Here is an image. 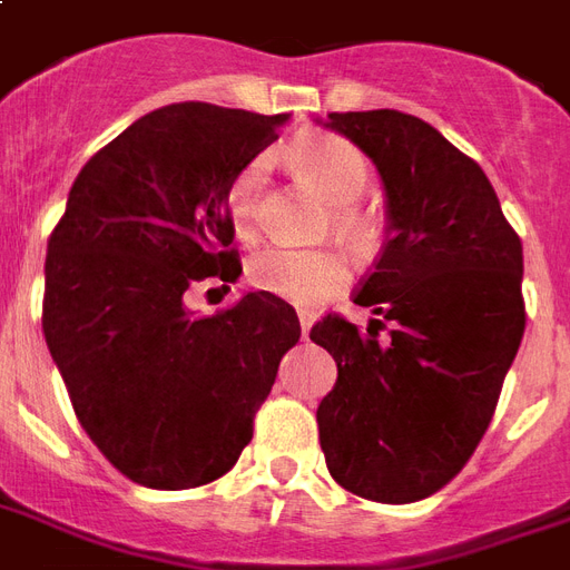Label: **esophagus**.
I'll return each instance as SVG.
<instances>
[{
	"instance_id": "1",
	"label": "esophagus",
	"mask_w": 570,
	"mask_h": 570,
	"mask_svg": "<svg viewBox=\"0 0 570 570\" xmlns=\"http://www.w3.org/2000/svg\"><path fill=\"white\" fill-rule=\"evenodd\" d=\"M298 326H302V335H307L311 326H314V314L311 311H298Z\"/></svg>"
}]
</instances>
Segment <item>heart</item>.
<instances>
[{
    "mask_svg": "<svg viewBox=\"0 0 570 570\" xmlns=\"http://www.w3.org/2000/svg\"><path fill=\"white\" fill-rule=\"evenodd\" d=\"M289 163L298 178L317 193L320 199L335 205L332 226L362 238L365 220L350 202H356L368 187V163L356 147L335 135H314L289 147ZM263 159H253L235 175L226 196L232 229L238 238H253L259 232V184H263ZM247 281L268 296L286 298L293 305H320L332 293H338L347 281V263L335 250H293V247H265L253 253L247 263Z\"/></svg>",
    "mask_w": 570,
    "mask_h": 570,
    "instance_id": "obj_1",
    "label": "heart"
}]
</instances>
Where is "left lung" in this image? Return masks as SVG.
Returning <instances> with one entry per match:
<instances>
[{
    "mask_svg": "<svg viewBox=\"0 0 570 570\" xmlns=\"http://www.w3.org/2000/svg\"><path fill=\"white\" fill-rule=\"evenodd\" d=\"M317 124L374 163L390 235L353 296L381 320L365 335L332 314L311 328L338 362L317 407L320 446L353 495L429 499L480 444L520 350L522 244L483 168L435 126L390 108ZM383 318L393 323L386 340Z\"/></svg>",
    "mask_w": 570,
    "mask_h": 570,
    "instance_id": "1",
    "label": "left lung"
}]
</instances>
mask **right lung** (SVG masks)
I'll return each instance as SVG.
<instances>
[{"mask_svg": "<svg viewBox=\"0 0 570 570\" xmlns=\"http://www.w3.org/2000/svg\"><path fill=\"white\" fill-rule=\"evenodd\" d=\"M286 120L208 102L145 114L81 168L50 235V356L83 432L141 487L223 478L302 335L263 289L214 317L184 302L193 281H238L226 196Z\"/></svg>", "mask_w": 570, "mask_h": 570, "instance_id": "obj_1", "label": "right lung"}]
</instances>
